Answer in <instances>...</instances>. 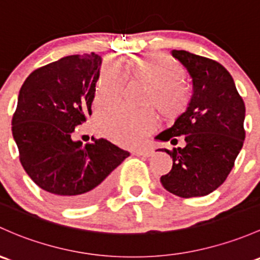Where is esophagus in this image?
<instances>
[{"label": "esophagus", "mask_w": 260, "mask_h": 260, "mask_svg": "<svg viewBox=\"0 0 260 260\" xmlns=\"http://www.w3.org/2000/svg\"><path fill=\"white\" fill-rule=\"evenodd\" d=\"M135 154L142 155V157H149L152 154L151 148H138L135 151Z\"/></svg>", "instance_id": "34e87169"}]
</instances>
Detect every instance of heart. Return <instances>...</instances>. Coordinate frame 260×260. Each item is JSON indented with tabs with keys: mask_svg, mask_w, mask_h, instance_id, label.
Listing matches in <instances>:
<instances>
[{
	"mask_svg": "<svg viewBox=\"0 0 260 260\" xmlns=\"http://www.w3.org/2000/svg\"><path fill=\"white\" fill-rule=\"evenodd\" d=\"M125 73L148 87L147 103L154 106L166 119L178 118L189 107L192 89L183 81L182 66L172 57L165 53L135 56L128 61ZM125 73L117 62H103L94 87L95 108H107L118 102L125 84ZM154 125V114L149 109L131 111L116 107L101 112L97 118L100 132L124 147L138 144Z\"/></svg>",
	"mask_w": 260,
	"mask_h": 260,
	"instance_id": "heart-1",
	"label": "heart"
}]
</instances>
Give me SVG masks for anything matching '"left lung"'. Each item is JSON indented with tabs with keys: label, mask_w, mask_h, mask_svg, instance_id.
<instances>
[{
	"label": "left lung",
	"mask_w": 260,
	"mask_h": 260,
	"mask_svg": "<svg viewBox=\"0 0 260 260\" xmlns=\"http://www.w3.org/2000/svg\"><path fill=\"white\" fill-rule=\"evenodd\" d=\"M193 80V95L187 111L157 139L183 148L165 149L173 166L160 177L168 192L180 198L203 197L222 185L234 167L245 138L244 101L231 73L207 57L187 51H172ZM163 151V149H160Z\"/></svg>",
	"instance_id": "1"
}]
</instances>
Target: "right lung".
<instances>
[{
    "label": "right lung",
    "mask_w": 260,
    "mask_h": 260,
    "mask_svg": "<svg viewBox=\"0 0 260 260\" xmlns=\"http://www.w3.org/2000/svg\"><path fill=\"white\" fill-rule=\"evenodd\" d=\"M102 59L73 54L35 70L22 84L12 135L26 173L57 203L83 207L100 201L111 173L129 155L107 139L72 141L92 113Z\"/></svg>",
    "instance_id": "right-lung-1"
}]
</instances>
